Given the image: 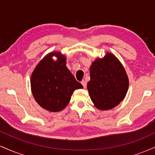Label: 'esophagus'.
<instances>
[{"label": "esophagus", "mask_w": 155, "mask_h": 155, "mask_svg": "<svg viewBox=\"0 0 155 155\" xmlns=\"http://www.w3.org/2000/svg\"><path fill=\"white\" fill-rule=\"evenodd\" d=\"M81 83V84L83 85V87L84 89H86L87 88V81H84V80H82Z\"/></svg>", "instance_id": "34e87169"}]
</instances>
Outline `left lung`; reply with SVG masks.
Returning a JSON list of instances; mask_svg holds the SVG:
<instances>
[{
  "label": "left lung",
  "mask_w": 155,
  "mask_h": 155,
  "mask_svg": "<svg viewBox=\"0 0 155 155\" xmlns=\"http://www.w3.org/2000/svg\"><path fill=\"white\" fill-rule=\"evenodd\" d=\"M87 90L90 98L98 109L108 110L124 99L129 81L125 70L116 57L107 53L90 66Z\"/></svg>",
  "instance_id": "8db88e82"
}]
</instances>
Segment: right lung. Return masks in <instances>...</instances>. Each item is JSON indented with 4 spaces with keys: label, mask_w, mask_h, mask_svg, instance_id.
<instances>
[{
    "label": "right lung",
    "mask_w": 155,
    "mask_h": 155,
    "mask_svg": "<svg viewBox=\"0 0 155 155\" xmlns=\"http://www.w3.org/2000/svg\"><path fill=\"white\" fill-rule=\"evenodd\" d=\"M56 56L58 60L52 59ZM65 58L59 52L47 55L31 76V90L36 102L49 111H60L67 106L75 90L83 88L65 65Z\"/></svg>",
    "instance_id": "obj_1"
}]
</instances>
